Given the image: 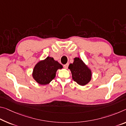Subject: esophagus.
Listing matches in <instances>:
<instances>
[{"label":"esophagus","mask_w":126,"mask_h":126,"mask_svg":"<svg viewBox=\"0 0 126 126\" xmlns=\"http://www.w3.org/2000/svg\"><path fill=\"white\" fill-rule=\"evenodd\" d=\"M68 66H69V64L68 63L65 64H64V65H63V67H64V68L65 69H67L68 67Z\"/></svg>","instance_id":"esophagus-1"}]
</instances>
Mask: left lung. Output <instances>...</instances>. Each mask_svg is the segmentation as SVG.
Segmentation results:
<instances>
[{
	"label": "left lung",
	"mask_w": 126,
	"mask_h": 126,
	"mask_svg": "<svg viewBox=\"0 0 126 126\" xmlns=\"http://www.w3.org/2000/svg\"><path fill=\"white\" fill-rule=\"evenodd\" d=\"M68 68L71 71L72 79L79 85L85 86L91 81V69L79 57L74 58L73 63L69 65Z\"/></svg>",
	"instance_id": "1"
}]
</instances>
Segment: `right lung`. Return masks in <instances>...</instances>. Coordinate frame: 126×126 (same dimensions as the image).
<instances>
[{
	"mask_svg": "<svg viewBox=\"0 0 126 126\" xmlns=\"http://www.w3.org/2000/svg\"><path fill=\"white\" fill-rule=\"evenodd\" d=\"M62 68V65L55 61L53 58L47 57L35 65L33 69L32 77L40 85L49 84L55 78L58 69Z\"/></svg>",
	"mask_w": 126,
	"mask_h": 126,
	"instance_id": "obj_1",
	"label": "right lung"
}]
</instances>
